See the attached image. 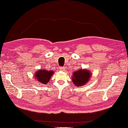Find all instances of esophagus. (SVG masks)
<instances>
[{
    "instance_id": "esophagus-1",
    "label": "esophagus",
    "mask_w": 128,
    "mask_h": 128,
    "mask_svg": "<svg viewBox=\"0 0 128 128\" xmlns=\"http://www.w3.org/2000/svg\"><path fill=\"white\" fill-rule=\"evenodd\" d=\"M59 70H64V67H60L59 68Z\"/></svg>"
}]
</instances>
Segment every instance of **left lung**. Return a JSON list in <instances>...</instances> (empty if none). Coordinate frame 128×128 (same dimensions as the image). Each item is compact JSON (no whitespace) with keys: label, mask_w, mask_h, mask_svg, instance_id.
<instances>
[{"label":"left lung","mask_w":128,"mask_h":128,"mask_svg":"<svg viewBox=\"0 0 128 128\" xmlns=\"http://www.w3.org/2000/svg\"><path fill=\"white\" fill-rule=\"evenodd\" d=\"M91 77V72L88 70L80 69L73 74L72 82L77 86H82L86 84Z\"/></svg>","instance_id":"1"}]
</instances>
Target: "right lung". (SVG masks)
<instances>
[{
	"mask_svg": "<svg viewBox=\"0 0 128 128\" xmlns=\"http://www.w3.org/2000/svg\"><path fill=\"white\" fill-rule=\"evenodd\" d=\"M54 74L52 70H45L44 69H41L36 71L35 74V78L38 82H41L42 84H46L49 82L50 78Z\"/></svg>",
	"mask_w": 128,
	"mask_h": 128,
	"instance_id": "add662e5",
	"label": "right lung"
}]
</instances>
